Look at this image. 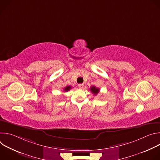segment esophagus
<instances>
[{
    "mask_svg": "<svg viewBox=\"0 0 160 160\" xmlns=\"http://www.w3.org/2000/svg\"><path fill=\"white\" fill-rule=\"evenodd\" d=\"M78 88H83V84H82V83H80V84H78Z\"/></svg>",
    "mask_w": 160,
    "mask_h": 160,
    "instance_id": "esophagus-1",
    "label": "esophagus"
}]
</instances>
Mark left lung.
<instances>
[{
  "label": "left lung",
  "instance_id": "1",
  "mask_svg": "<svg viewBox=\"0 0 160 160\" xmlns=\"http://www.w3.org/2000/svg\"><path fill=\"white\" fill-rule=\"evenodd\" d=\"M90 91L92 92L94 95H97L99 92V88L96 87L95 86H92L90 88Z\"/></svg>",
  "mask_w": 160,
  "mask_h": 160
}]
</instances>
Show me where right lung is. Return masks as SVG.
<instances>
[{
    "label": "right lung",
    "instance_id": "right-lung-1",
    "mask_svg": "<svg viewBox=\"0 0 160 160\" xmlns=\"http://www.w3.org/2000/svg\"><path fill=\"white\" fill-rule=\"evenodd\" d=\"M71 88H72L71 86H67V87L64 88V92H68V90H70L71 89Z\"/></svg>",
    "mask_w": 160,
    "mask_h": 160
}]
</instances>
